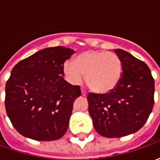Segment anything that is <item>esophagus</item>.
<instances>
[{
	"mask_svg": "<svg viewBox=\"0 0 160 160\" xmlns=\"http://www.w3.org/2000/svg\"><path fill=\"white\" fill-rule=\"evenodd\" d=\"M81 94H82V96H84V97H87V92L86 91H84V90H81Z\"/></svg>",
	"mask_w": 160,
	"mask_h": 160,
	"instance_id": "1",
	"label": "esophagus"
}]
</instances>
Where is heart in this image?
Masks as SVG:
<instances>
[{
    "label": "heart",
    "instance_id": "b5f03b06",
    "mask_svg": "<svg viewBox=\"0 0 160 160\" xmlns=\"http://www.w3.org/2000/svg\"><path fill=\"white\" fill-rule=\"evenodd\" d=\"M122 62L114 52L87 50L80 53L73 62L63 67L65 75L72 83H78L85 74L86 83L97 93H107L114 89L122 75Z\"/></svg>",
    "mask_w": 160,
    "mask_h": 160
}]
</instances>
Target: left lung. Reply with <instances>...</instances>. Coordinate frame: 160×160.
I'll return each instance as SVG.
<instances>
[{"label":"left lung","instance_id":"8db88e82","mask_svg":"<svg viewBox=\"0 0 160 160\" xmlns=\"http://www.w3.org/2000/svg\"><path fill=\"white\" fill-rule=\"evenodd\" d=\"M115 53L123 67L118 86L106 94L87 96L95 130L109 138L122 137L141 129L154 104V80L148 65L122 49H115Z\"/></svg>","mask_w":160,"mask_h":160}]
</instances>
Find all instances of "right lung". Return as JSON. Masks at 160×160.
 Masks as SVG:
<instances>
[{"mask_svg":"<svg viewBox=\"0 0 160 160\" xmlns=\"http://www.w3.org/2000/svg\"><path fill=\"white\" fill-rule=\"evenodd\" d=\"M74 52L57 46L38 51L13 67L6 83L5 107L12 126L25 137L55 141L68 128L79 86L63 79V63Z\"/></svg>","mask_w":160,"mask_h":160,"instance_id":"1","label":"right lung"}]
</instances>
